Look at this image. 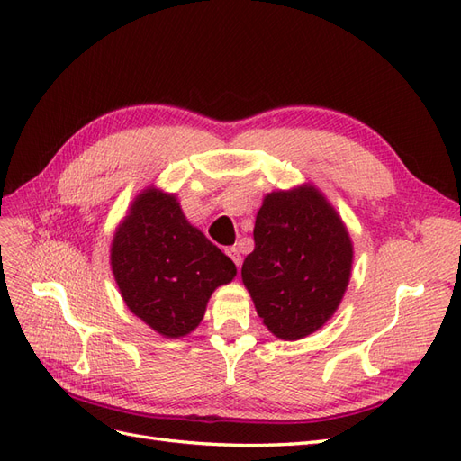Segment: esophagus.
Segmentation results:
<instances>
[{"instance_id":"esophagus-1","label":"esophagus","mask_w":461,"mask_h":461,"mask_svg":"<svg viewBox=\"0 0 461 461\" xmlns=\"http://www.w3.org/2000/svg\"><path fill=\"white\" fill-rule=\"evenodd\" d=\"M227 256L236 263V267H240V263H242V256H240V249L236 248V246H230V248H227Z\"/></svg>"}]
</instances>
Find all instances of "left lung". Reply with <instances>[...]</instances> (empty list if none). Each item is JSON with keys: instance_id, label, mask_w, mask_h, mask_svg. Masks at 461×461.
I'll return each mask as SVG.
<instances>
[{"instance_id": "obj_1", "label": "left lung", "mask_w": 461, "mask_h": 461, "mask_svg": "<svg viewBox=\"0 0 461 461\" xmlns=\"http://www.w3.org/2000/svg\"><path fill=\"white\" fill-rule=\"evenodd\" d=\"M254 240L242 283L263 325L281 340L310 337L339 310L350 283L354 244L342 217L312 183L269 192Z\"/></svg>"}]
</instances>
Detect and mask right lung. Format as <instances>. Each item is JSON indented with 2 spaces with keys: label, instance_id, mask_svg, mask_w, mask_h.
<instances>
[{
  "label": "right lung",
  "instance_id": "1",
  "mask_svg": "<svg viewBox=\"0 0 461 461\" xmlns=\"http://www.w3.org/2000/svg\"><path fill=\"white\" fill-rule=\"evenodd\" d=\"M109 263L127 308L165 339L196 329L215 288L236 265L190 225L176 194L144 188L111 240Z\"/></svg>",
  "mask_w": 461,
  "mask_h": 461
}]
</instances>
